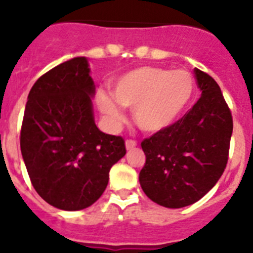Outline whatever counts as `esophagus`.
<instances>
[{"mask_svg": "<svg viewBox=\"0 0 253 253\" xmlns=\"http://www.w3.org/2000/svg\"><path fill=\"white\" fill-rule=\"evenodd\" d=\"M135 147H137V142H135V140H126V142H125V148L128 149V151L134 149Z\"/></svg>", "mask_w": 253, "mask_h": 253, "instance_id": "1", "label": "esophagus"}]
</instances>
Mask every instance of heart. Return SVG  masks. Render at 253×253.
<instances>
[{
	"label": "heart",
	"mask_w": 253,
	"mask_h": 253,
	"mask_svg": "<svg viewBox=\"0 0 253 253\" xmlns=\"http://www.w3.org/2000/svg\"><path fill=\"white\" fill-rule=\"evenodd\" d=\"M195 91V78L189 71L142 66L116 78L111 86L114 99L100 92L96 101L109 124L116 126L124 120L118 102L133 110L134 123L140 130L160 134L172 128L186 113Z\"/></svg>",
	"instance_id": "obj_1"
}]
</instances>
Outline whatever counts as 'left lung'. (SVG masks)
<instances>
[{"label": "left lung", "mask_w": 253, "mask_h": 253, "mask_svg": "<svg viewBox=\"0 0 253 253\" xmlns=\"http://www.w3.org/2000/svg\"><path fill=\"white\" fill-rule=\"evenodd\" d=\"M202 97L169 130L142 142L143 191L156 204L178 209L213 189L224 172L233 120L214 78L194 69Z\"/></svg>", "instance_id": "8db88e82"}]
</instances>
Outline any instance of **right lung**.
Instances as JSON below:
<instances>
[{
  "mask_svg": "<svg viewBox=\"0 0 253 253\" xmlns=\"http://www.w3.org/2000/svg\"><path fill=\"white\" fill-rule=\"evenodd\" d=\"M86 57L54 67L31 87L20 147L31 184L51 207L75 211L102 195L113 165L125 156L122 137L95 124V84Z\"/></svg>",
  "mask_w": 253,
  "mask_h": 253,
  "instance_id": "right-lung-1",
  "label": "right lung"
}]
</instances>
